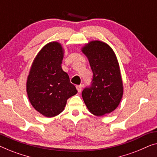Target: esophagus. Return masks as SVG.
<instances>
[{
    "instance_id": "34e87169",
    "label": "esophagus",
    "mask_w": 157,
    "mask_h": 157,
    "mask_svg": "<svg viewBox=\"0 0 157 157\" xmlns=\"http://www.w3.org/2000/svg\"><path fill=\"white\" fill-rule=\"evenodd\" d=\"M76 88H77V90H78V92H80L81 90H82V85H77V86H76Z\"/></svg>"
}]
</instances>
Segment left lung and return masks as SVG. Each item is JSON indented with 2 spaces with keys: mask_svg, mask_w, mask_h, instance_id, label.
Instances as JSON below:
<instances>
[{
  "mask_svg": "<svg viewBox=\"0 0 157 157\" xmlns=\"http://www.w3.org/2000/svg\"><path fill=\"white\" fill-rule=\"evenodd\" d=\"M93 72L90 88L82 96L89 111L103 116L115 110L122 100L124 87L120 67L114 50L105 42L91 40L81 48Z\"/></svg>",
  "mask_w": 157,
  "mask_h": 157,
  "instance_id": "obj_1",
  "label": "left lung"
}]
</instances>
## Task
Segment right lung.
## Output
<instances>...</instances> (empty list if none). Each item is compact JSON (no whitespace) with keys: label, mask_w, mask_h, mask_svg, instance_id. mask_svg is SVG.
<instances>
[{"label":"right lung","mask_w":157,"mask_h":157,"mask_svg":"<svg viewBox=\"0 0 157 157\" xmlns=\"http://www.w3.org/2000/svg\"><path fill=\"white\" fill-rule=\"evenodd\" d=\"M64 48L60 43L50 42L36 55L26 82V92L34 109L46 117L58 115L67 99L78 93L68 75L62 69Z\"/></svg>","instance_id":"obj_1"}]
</instances>
